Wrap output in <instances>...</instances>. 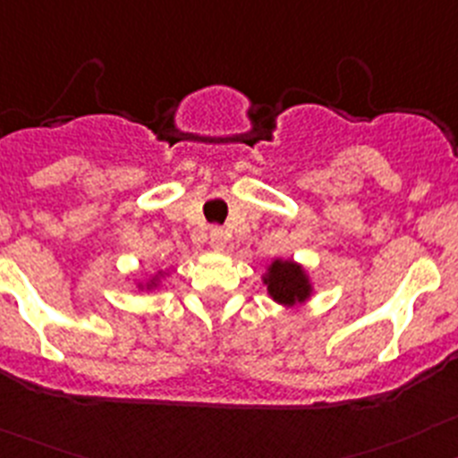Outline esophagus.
I'll use <instances>...</instances> for the list:
<instances>
[{"label":"esophagus","instance_id":"esophagus-1","mask_svg":"<svg viewBox=\"0 0 458 458\" xmlns=\"http://www.w3.org/2000/svg\"><path fill=\"white\" fill-rule=\"evenodd\" d=\"M211 247L216 251H222L226 247V232L225 229H211Z\"/></svg>","mask_w":458,"mask_h":458}]
</instances>
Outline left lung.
Masks as SVG:
<instances>
[{"label":"left lung","instance_id":"8db88e82","mask_svg":"<svg viewBox=\"0 0 458 458\" xmlns=\"http://www.w3.org/2000/svg\"><path fill=\"white\" fill-rule=\"evenodd\" d=\"M263 284L267 286V295L281 306H295L311 297V281L304 267L295 261L275 259L263 275Z\"/></svg>","mask_w":458,"mask_h":458}]
</instances>
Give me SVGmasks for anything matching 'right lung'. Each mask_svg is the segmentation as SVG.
Listing matches in <instances>:
<instances>
[{
  "label": "right lung",
  "instance_id": "right-lung-1",
  "mask_svg": "<svg viewBox=\"0 0 458 458\" xmlns=\"http://www.w3.org/2000/svg\"><path fill=\"white\" fill-rule=\"evenodd\" d=\"M154 286H157V279H152L149 284H147V288H154Z\"/></svg>",
  "mask_w": 458,
  "mask_h": 458
}]
</instances>
